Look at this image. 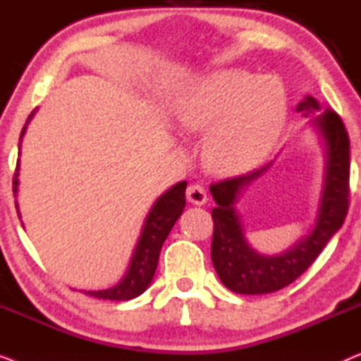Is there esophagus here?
<instances>
[{"mask_svg": "<svg viewBox=\"0 0 361 361\" xmlns=\"http://www.w3.org/2000/svg\"><path fill=\"white\" fill-rule=\"evenodd\" d=\"M187 200L194 205H204L207 202V192L200 184H192L187 189Z\"/></svg>", "mask_w": 361, "mask_h": 361, "instance_id": "1", "label": "esophagus"}]
</instances>
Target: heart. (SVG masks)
<instances>
[{
    "instance_id": "obj_1",
    "label": "heart",
    "mask_w": 361,
    "mask_h": 361,
    "mask_svg": "<svg viewBox=\"0 0 361 361\" xmlns=\"http://www.w3.org/2000/svg\"><path fill=\"white\" fill-rule=\"evenodd\" d=\"M288 118V93L274 77L221 68L187 87L176 105L184 131L205 133L202 157L220 176L245 174L268 159Z\"/></svg>"
}]
</instances>
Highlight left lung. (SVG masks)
Listing matches in <instances>:
<instances>
[{
    "mask_svg": "<svg viewBox=\"0 0 361 361\" xmlns=\"http://www.w3.org/2000/svg\"><path fill=\"white\" fill-rule=\"evenodd\" d=\"M295 111L309 118L324 147V185L317 216L309 235L281 255H261L248 243L245 225L236 210L238 195L259 179L273 162L250 174L231 177L210 185L216 207L212 210L214 240L212 263L225 288L238 294H269L294 283L343 225L350 195V140L343 121L332 110L320 113V105L307 95Z\"/></svg>",
    "mask_w": 361,
    "mask_h": 361,
    "instance_id": "1",
    "label": "left lung"
}]
</instances>
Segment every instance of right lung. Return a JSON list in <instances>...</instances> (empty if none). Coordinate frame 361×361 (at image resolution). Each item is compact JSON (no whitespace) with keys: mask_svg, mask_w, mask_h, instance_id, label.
I'll return each mask as SVG.
<instances>
[{"mask_svg":"<svg viewBox=\"0 0 361 361\" xmlns=\"http://www.w3.org/2000/svg\"><path fill=\"white\" fill-rule=\"evenodd\" d=\"M34 113H36V110L29 115L26 125L23 128L21 137H19V147H21L23 136L24 133H26V128L29 125V121H31V118L34 116ZM19 154H21V152H19ZM18 176H19V159H18L16 172H14V179H13L14 197L18 195V185H19ZM185 187H187L185 180L172 185L171 189L166 190L164 194L154 202V205L151 207L149 214L146 215L145 225H142L140 238H137L136 248L133 251L130 264H128L126 274L123 276L120 283L113 286L110 289L83 290V293L97 299L130 300V299L137 298V295H141L147 288H149L151 281L154 278L162 245H164L167 235H169V231L172 226H174L177 219H179L182 212H184ZM16 210H18L19 220H21L18 200H16Z\"/></svg>","mask_w":361,"mask_h":361,"instance_id":"obj_1","label":"right lung"}]
</instances>
